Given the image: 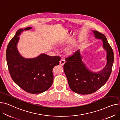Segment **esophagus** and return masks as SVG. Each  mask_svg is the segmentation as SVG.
I'll use <instances>...</instances> for the list:
<instances>
[{
	"label": "esophagus",
	"instance_id": "obj_1",
	"mask_svg": "<svg viewBox=\"0 0 120 120\" xmlns=\"http://www.w3.org/2000/svg\"><path fill=\"white\" fill-rule=\"evenodd\" d=\"M65 62H66V61L65 60L61 59V60L60 61V62H59L60 65V66H63L64 65V64L65 63Z\"/></svg>",
	"mask_w": 120,
	"mask_h": 120
}]
</instances>
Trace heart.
I'll return each instance as SVG.
<instances>
[{"instance_id":"1","label":"heart","mask_w":120,"mask_h":120,"mask_svg":"<svg viewBox=\"0 0 120 120\" xmlns=\"http://www.w3.org/2000/svg\"><path fill=\"white\" fill-rule=\"evenodd\" d=\"M71 52V51H69V53H70Z\"/></svg>"}]
</instances>
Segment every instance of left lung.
I'll use <instances>...</instances> for the list:
<instances>
[{
  "label": "left lung",
  "mask_w": 120,
  "mask_h": 120,
  "mask_svg": "<svg viewBox=\"0 0 120 120\" xmlns=\"http://www.w3.org/2000/svg\"><path fill=\"white\" fill-rule=\"evenodd\" d=\"M95 38L103 41V47L107 51L106 66L98 72H93L82 61L80 51L78 50L65 59L64 70L70 88L81 94H92L104 85L110 76L114 61V54L106 36L97 31H93Z\"/></svg>",
  "instance_id": "left-lung-1"
}]
</instances>
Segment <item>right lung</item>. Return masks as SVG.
Here are the masks:
<instances>
[{
  "label": "right lung",
  "instance_id": "obj_1",
  "mask_svg": "<svg viewBox=\"0 0 120 120\" xmlns=\"http://www.w3.org/2000/svg\"><path fill=\"white\" fill-rule=\"evenodd\" d=\"M28 27L24 29H31ZM23 29L18 30L7 46L6 59L11 76L15 83L29 93H42L49 89L53 83V68L59 65L61 58L41 54L34 58L21 56L17 48L18 37Z\"/></svg>",
  "mask_w": 120,
  "mask_h": 120
}]
</instances>
